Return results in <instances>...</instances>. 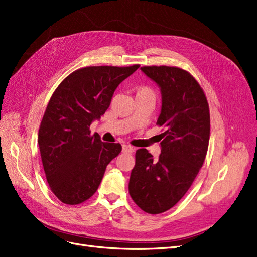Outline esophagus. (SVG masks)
Wrapping results in <instances>:
<instances>
[{
  "mask_svg": "<svg viewBox=\"0 0 257 257\" xmlns=\"http://www.w3.org/2000/svg\"><path fill=\"white\" fill-rule=\"evenodd\" d=\"M122 151L123 153H128V154H134L136 151V148L131 145H122Z\"/></svg>",
  "mask_w": 257,
  "mask_h": 257,
  "instance_id": "esophagus-1",
  "label": "esophagus"
}]
</instances>
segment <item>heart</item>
Returning <instances> with one entry per match:
<instances>
[{"label": "heart", "instance_id": "heart-1", "mask_svg": "<svg viewBox=\"0 0 257 257\" xmlns=\"http://www.w3.org/2000/svg\"><path fill=\"white\" fill-rule=\"evenodd\" d=\"M142 89H148V88H142Z\"/></svg>", "mask_w": 257, "mask_h": 257}]
</instances>
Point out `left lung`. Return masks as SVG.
Here are the masks:
<instances>
[{
	"label": "left lung",
	"instance_id": "1",
	"mask_svg": "<svg viewBox=\"0 0 257 257\" xmlns=\"http://www.w3.org/2000/svg\"><path fill=\"white\" fill-rule=\"evenodd\" d=\"M162 93L157 120L163 127L158 159L145 148L136 153L129 194L148 214H161L176 205L192 186L206 157L210 141V107L194 76L177 66L141 68Z\"/></svg>",
	"mask_w": 257,
	"mask_h": 257
}]
</instances>
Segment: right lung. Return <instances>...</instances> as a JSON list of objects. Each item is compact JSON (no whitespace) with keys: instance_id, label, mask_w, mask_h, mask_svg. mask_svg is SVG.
<instances>
[{"instance_id":"right-lung-1","label":"right lung","mask_w":257,"mask_h":257,"mask_svg":"<svg viewBox=\"0 0 257 257\" xmlns=\"http://www.w3.org/2000/svg\"><path fill=\"white\" fill-rule=\"evenodd\" d=\"M140 68L85 66L60 82L47 103L38 144L47 183L65 204L90 199L104 170L121 151L119 143H104L90 125L109 108L118 84Z\"/></svg>"}]
</instances>
